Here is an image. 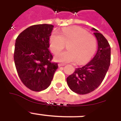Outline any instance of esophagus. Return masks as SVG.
<instances>
[{
    "instance_id": "esophagus-1",
    "label": "esophagus",
    "mask_w": 121,
    "mask_h": 121,
    "mask_svg": "<svg viewBox=\"0 0 121 121\" xmlns=\"http://www.w3.org/2000/svg\"><path fill=\"white\" fill-rule=\"evenodd\" d=\"M65 64H62V63H59L58 64V66L59 67H61V66H65Z\"/></svg>"
}]
</instances>
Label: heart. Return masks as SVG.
Returning <instances> with one entry per match:
<instances>
[{
    "instance_id": "1",
    "label": "heart",
    "mask_w": 121,
    "mask_h": 121,
    "mask_svg": "<svg viewBox=\"0 0 121 121\" xmlns=\"http://www.w3.org/2000/svg\"><path fill=\"white\" fill-rule=\"evenodd\" d=\"M68 44L69 50L58 53L55 60L61 63L76 61L79 65L91 59L97 49V41L94 36L78 27H66L60 32L53 31L49 38V47L53 53H57Z\"/></svg>"
}]
</instances>
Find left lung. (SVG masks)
<instances>
[{
    "mask_svg": "<svg viewBox=\"0 0 121 121\" xmlns=\"http://www.w3.org/2000/svg\"><path fill=\"white\" fill-rule=\"evenodd\" d=\"M92 30L97 41L96 54L86 65L75 69L66 79L68 86L77 94H88L98 88L110 65L111 48L108 42L98 30L94 28Z\"/></svg>",
    "mask_w": 121,
    "mask_h": 121,
    "instance_id": "8db88e82",
    "label": "left lung"
}]
</instances>
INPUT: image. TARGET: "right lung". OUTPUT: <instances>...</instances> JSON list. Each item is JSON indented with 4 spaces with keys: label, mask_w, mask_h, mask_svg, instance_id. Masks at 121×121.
I'll use <instances>...</instances> for the list:
<instances>
[{
    "label": "right lung",
    "mask_w": 121,
    "mask_h": 121,
    "mask_svg": "<svg viewBox=\"0 0 121 121\" xmlns=\"http://www.w3.org/2000/svg\"><path fill=\"white\" fill-rule=\"evenodd\" d=\"M53 26L38 24L28 27L16 39L14 60L17 72L24 85L34 91L50 86L58 64L52 63L49 50Z\"/></svg>",
    "instance_id": "add662e5"
}]
</instances>
